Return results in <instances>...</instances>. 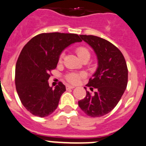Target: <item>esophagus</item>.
I'll list each match as a JSON object with an SVG mask.
<instances>
[{
    "label": "esophagus",
    "instance_id": "1",
    "mask_svg": "<svg viewBox=\"0 0 146 146\" xmlns=\"http://www.w3.org/2000/svg\"><path fill=\"white\" fill-rule=\"evenodd\" d=\"M75 87L73 86H70V85H67L66 86V89H73V88H74Z\"/></svg>",
    "mask_w": 146,
    "mask_h": 146
}]
</instances>
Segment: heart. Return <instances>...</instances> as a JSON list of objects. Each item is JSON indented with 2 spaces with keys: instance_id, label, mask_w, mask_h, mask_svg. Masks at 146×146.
<instances>
[{
  "instance_id": "heart-1",
  "label": "heart",
  "mask_w": 146,
  "mask_h": 146,
  "mask_svg": "<svg viewBox=\"0 0 146 146\" xmlns=\"http://www.w3.org/2000/svg\"><path fill=\"white\" fill-rule=\"evenodd\" d=\"M76 52H77L78 56L79 57L80 59L85 58V57H90V52L87 48L84 47H79L76 49ZM62 57V54L60 55V59ZM84 76V73H71L67 76L66 78L69 82L72 84H77L81 78V77Z\"/></svg>"
}]
</instances>
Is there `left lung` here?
I'll return each mask as SVG.
<instances>
[{
	"mask_svg": "<svg viewBox=\"0 0 146 146\" xmlns=\"http://www.w3.org/2000/svg\"><path fill=\"white\" fill-rule=\"evenodd\" d=\"M80 36L94 50L98 66L86 85L96 92H86L78 106L88 116L99 117L110 112L120 100L127 85V67L120 50L111 42L93 35Z\"/></svg>",
	"mask_w": 146,
	"mask_h": 146,
	"instance_id": "1",
	"label": "left lung"
}]
</instances>
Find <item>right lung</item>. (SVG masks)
I'll list each match as a JSON object with an SVG mask.
<instances>
[{
  "label": "right lung",
  "instance_id": "add662e5",
  "mask_svg": "<svg viewBox=\"0 0 146 146\" xmlns=\"http://www.w3.org/2000/svg\"><path fill=\"white\" fill-rule=\"evenodd\" d=\"M81 41L76 34L43 33L30 39L22 49L16 65V92L24 107L35 116L47 117L57 109L66 88L60 82L52 89L49 73L57 67L62 51Z\"/></svg>",
  "mask_w": 146,
  "mask_h": 146
}]
</instances>
